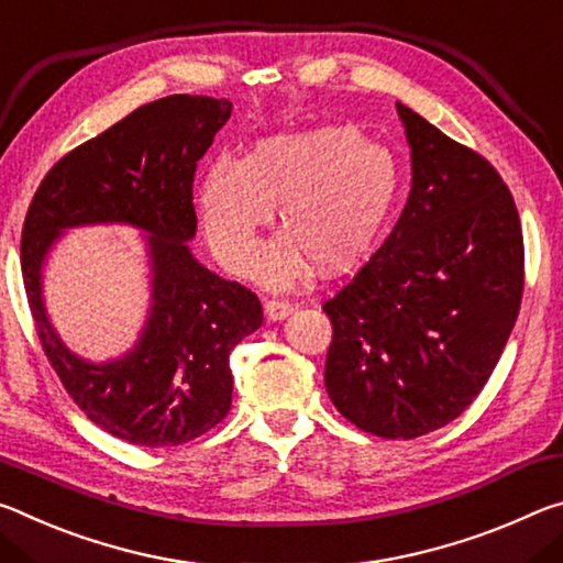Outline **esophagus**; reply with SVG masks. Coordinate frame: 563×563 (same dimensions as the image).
<instances>
[{
    "label": "esophagus",
    "mask_w": 563,
    "mask_h": 563,
    "mask_svg": "<svg viewBox=\"0 0 563 563\" xmlns=\"http://www.w3.org/2000/svg\"><path fill=\"white\" fill-rule=\"evenodd\" d=\"M291 311H294V303L284 301V299H269V301L264 303V314H266V319H269V321L287 319Z\"/></svg>",
    "instance_id": "obj_1"
}]
</instances>
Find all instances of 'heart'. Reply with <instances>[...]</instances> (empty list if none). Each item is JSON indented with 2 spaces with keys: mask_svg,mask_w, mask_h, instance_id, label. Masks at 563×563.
<instances>
[{
  "mask_svg": "<svg viewBox=\"0 0 563 563\" xmlns=\"http://www.w3.org/2000/svg\"><path fill=\"white\" fill-rule=\"evenodd\" d=\"M399 169L389 150L354 126L327 124L262 136L242 159L221 154L197 187L205 234L219 262L269 287H289L317 262L344 274L372 252L394 207ZM280 207L288 227L253 256L258 227Z\"/></svg>",
  "mask_w": 563,
  "mask_h": 563,
  "instance_id": "1",
  "label": "heart"
}]
</instances>
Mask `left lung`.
Segmentation results:
<instances>
[{"label":"left lung","mask_w":563,"mask_h":563,"mask_svg":"<svg viewBox=\"0 0 563 563\" xmlns=\"http://www.w3.org/2000/svg\"><path fill=\"white\" fill-rule=\"evenodd\" d=\"M411 191L379 252L324 303V384L342 417L384 439L446 427L489 382L516 324L523 239L482 154L396 104Z\"/></svg>","instance_id":"obj_1"}]
</instances>
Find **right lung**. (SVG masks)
I'll return each mask as SVG.
<instances>
[{
	"label": "right lung",
	"mask_w": 563,
	"mask_h": 563,
	"mask_svg": "<svg viewBox=\"0 0 563 563\" xmlns=\"http://www.w3.org/2000/svg\"><path fill=\"white\" fill-rule=\"evenodd\" d=\"M232 101L172 95L150 101L54 164L22 229V276L36 334L64 389L87 417L136 446L197 439L232 409L229 354L262 327V303L191 254L197 162ZM129 223L145 234L151 309L135 346L89 363L64 345L43 307L51 246L67 228Z\"/></svg>",
	"instance_id": "add662e5"
}]
</instances>
